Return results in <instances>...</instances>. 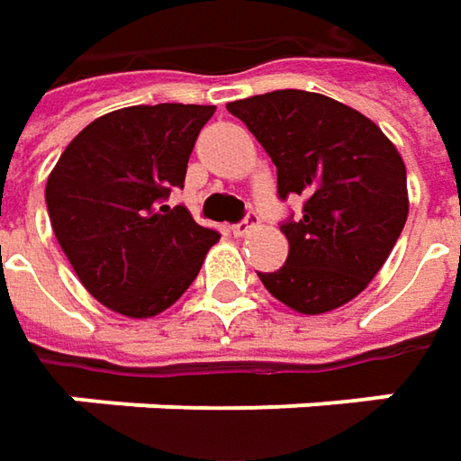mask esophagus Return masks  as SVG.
I'll return each mask as SVG.
<instances>
[{
  "mask_svg": "<svg viewBox=\"0 0 461 461\" xmlns=\"http://www.w3.org/2000/svg\"><path fill=\"white\" fill-rule=\"evenodd\" d=\"M257 225H258V218L254 215V212H251V215H249L246 221H240V222H236V225H233V236H236V239H243V236H249V233H251L254 228H257Z\"/></svg>",
  "mask_w": 461,
  "mask_h": 461,
  "instance_id": "obj_1",
  "label": "esophagus"
}]
</instances>
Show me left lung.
<instances>
[{
    "label": "left lung",
    "mask_w": 461,
    "mask_h": 461,
    "mask_svg": "<svg viewBox=\"0 0 461 461\" xmlns=\"http://www.w3.org/2000/svg\"><path fill=\"white\" fill-rule=\"evenodd\" d=\"M276 167L279 197L303 194V218L285 222L290 254L258 272L272 297L303 315L351 303L387 261L408 221L405 164L395 143L344 102L276 89L228 102Z\"/></svg>",
    "instance_id": "1"
}]
</instances>
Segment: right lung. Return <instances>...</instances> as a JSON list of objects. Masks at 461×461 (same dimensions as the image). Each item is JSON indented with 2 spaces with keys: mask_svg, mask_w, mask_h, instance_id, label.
Listing matches in <instances>:
<instances>
[{
  "mask_svg": "<svg viewBox=\"0 0 461 461\" xmlns=\"http://www.w3.org/2000/svg\"><path fill=\"white\" fill-rule=\"evenodd\" d=\"M212 104H135L97 117L45 185L53 233L97 303L125 318L171 308L200 275L218 233L176 204L186 161Z\"/></svg>",
  "mask_w": 461,
  "mask_h": 461,
  "instance_id": "obj_1",
  "label": "right lung"
}]
</instances>
